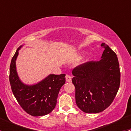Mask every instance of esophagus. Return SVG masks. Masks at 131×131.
<instances>
[{
	"mask_svg": "<svg viewBox=\"0 0 131 131\" xmlns=\"http://www.w3.org/2000/svg\"><path fill=\"white\" fill-rule=\"evenodd\" d=\"M66 80H67V82H71L72 81V77L70 75H66Z\"/></svg>",
	"mask_w": 131,
	"mask_h": 131,
	"instance_id": "obj_1",
	"label": "esophagus"
}]
</instances>
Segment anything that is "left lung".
Masks as SVG:
<instances>
[{"label":"left lung","instance_id":"8db88e82","mask_svg":"<svg viewBox=\"0 0 131 131\" xmlns=\"http://www.w3.org/2000/svg\"><path fill=\"white\" fill-rule=\"evenodd\" d=\"M101 59L89 61L72 70L75 88V101L85 113L103 112L112 104L121 83L119 63L117 54L106 43Z\"/></svg>","mask_w":131,"mask_h":131}]
</instances>
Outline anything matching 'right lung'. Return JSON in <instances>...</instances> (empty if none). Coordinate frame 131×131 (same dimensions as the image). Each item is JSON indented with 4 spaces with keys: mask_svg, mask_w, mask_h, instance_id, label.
Returning <instances> with one entry per match:
<instances>
[{
    "mask_svg": "<svg viewBox=\"0 0 131 131\" xmlns=\"http://www.w3.org/2000/svg\"><path fill=\"white\" fill-rule=\"evenodd\" d=\"M22 46L18 48L10 62L9 82L12 91L26 113L34 117L46 115L56 106L59 90L65 83V74H50L33 85L23 83L19 79L16 66V61Z\"/></svg>",
    "mask_w": 131,
    "mask_h": 131,
    "instance_id": "obj_1",
    "label": "right lung"
}]
</instances>
